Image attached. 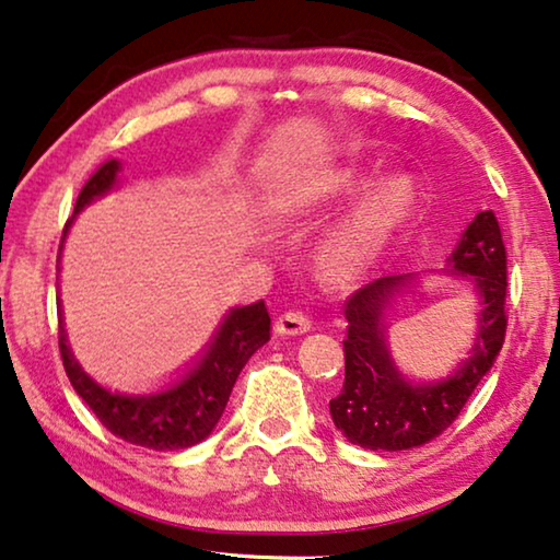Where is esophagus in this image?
I'll return each mask as SVG.
<instances>
[{
	"label": "esophagus",
	"instance_id": "obj_1",
	"mask_svg": "<svg viewBox=\"0 0 560 560\" xmlns=\"http://www.w3.org/2000/svg\"><path fill=\"white\" fill-rule=\"evenodd\" d=\"M308 328H312V322H308L306 314L301 312H287L277 318V324H273V331L279 336H301L306 334Z\"/></svg>",
	"mask_w": 560,
	"mask_h": 560
}]
</instances>
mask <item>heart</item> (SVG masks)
I'll return each instance as SVG.
<instances>
[{"mask_svg":"<svg viewBox=\"0 0 560 560\" xmlns=\"http://www.w3.org/2000/svg\"><path fill=\"white\" fill-rule=\"evenodd\" d=\"M366 186V176L357 168H343L328 182L331 194H353ZM413 207L411 182L386 179L363 194L353 209L336 224L318 248V264L334 279H353L363 273L384 254L398 226Z\"/></svg>","mask_w":560,"mask_h":560,"instance_id":"b5f03b06","label":"heart"}]
</instances>
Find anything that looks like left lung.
Segmentation results:
<instances>
[{
  "instance_id": "obj_1",
  "label": "left lung",
  "mask_w": 560,
  "mask_h": 560,
  "mask_svg": "<svg viewBox=\"0 0 560 560\" xmlns=\"http://www.w3.org/2000/svg\"><path fill=\"white\" fill-rule=\"evenodd\" d=\"M451 277L474 283L481 316L468 359L454 374L413 384L392 359L386 343V308L413 283L398 273L366 283L343 304L349 334L343 339L346 378L341 394L328 401L331 419L346 439L371 451L423 446L458 419L481 378L491 371L505 339V246L493 211L476 214L446 259Z\"/></svg>"
}]
</instances>
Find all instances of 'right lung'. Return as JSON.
<instances>
[{
    "label": "right lung",
    "instance_id": "add662e5",
    "mask_svg": "<svg viewBox=\"0 0 560 560\" xmlns=\"http://www.w3.org/2000/svg\"><path fill=\"white\" fill-rule=\"evenodd\" d=\"M121 162L109 159L92 174V179L79 191L74 214L96 197H104L117 186ZM74 217L67 221L65 236L72 226ZM65 244V238H61ZM61 254V246H59ZM59 314V351L65 361V371L72 381L74 392L84 398V404L96 413V419L109 429L114 436L135 443V446L154 451H176L197 446L214 431L221 413H224L229 396L236 384L246 361L269 341L271 318L264 301L248 306H236L224 316L217 334L211 336L201 359L191 363V369L164 392L156 394H119L109 392L86 374L74 359L67 343L65 322Z\"/></svg>",
    "mask_w": 560,
    "mask_h": 560
}]
</instances>
